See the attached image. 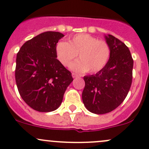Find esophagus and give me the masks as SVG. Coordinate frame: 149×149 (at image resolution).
<instances>
[{
	"mask_svg": "<svg viewBox=\"0 0 149 149\" xmlns=\"http://www.w3.org/2000/svg\"><path fill=\"white\" fill-rule=\"evenodd\" d=\"M72 76H73V78H76L79 76V75L76 73H72Z\"/></svg>",
	"mask_w": 149,
	"mask_h": 149,
	"instance_id": "esophagus-1",
	"label": "esophagus"
}]
</instances>
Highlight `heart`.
Returning <instances> with one entry per match:
<instances>
[{
  "instance_id": "obj_1",
  "label": "heart",
  "mask_w": 149,
  "mask_h": 149,
  "mask_svg": "<svg viewBox=\"0 0 149 149\" xmlns=\"http://www.w3.org/2000/svg\"><path fill=\"white\" fill-rule=\"evenodd\" d=\"M57 59L64 66H68L77 58L80 60L70 65L72 70L79 72L88 70L97 73L102 70L110 57V48L104 40L88 34H76L68 42L60 41L55 46Z\"/></svg>"
}]
</instances>
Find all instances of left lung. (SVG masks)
Instances as JSON below:
<instances>
[{
    "instance_id": "1",
    "label": "left lung",
    "mask_w": 149,
    "mask_h": 149,
    "mask_svg": "<svg viewBox=\"0 0 149 149\" xmlns=\"http://www.w3.org/2000/svg\"><path fill=\"white\" fill-rule=\"evenodd\" d=\"M105 39L110 48L109 61L95 75L84 76L82 93L86 108L98 115L112 112L121 104L133 79V60L128 47L110 34Z\"/></svg>"
}]
</instances>
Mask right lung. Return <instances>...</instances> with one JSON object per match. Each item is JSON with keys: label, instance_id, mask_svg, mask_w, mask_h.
<instances>
[{"label": "right lung", "instance_id": "add662e5", "mask_svg": "<svg viewBox=\"0 0 149 149\" xmlns=\"http://www.w3.org/2000/svg\"><path fill=\"white\" fill-rule=\"evenodd\" d=\"M63 37L57 31L41 33L26 41L16 55L15 79L19 94L38 112L58 109L73 80L71 73L57 59L55 46Z\"/></svg>", "mask_w": 149, "mask_h": 149}]
</instances>
